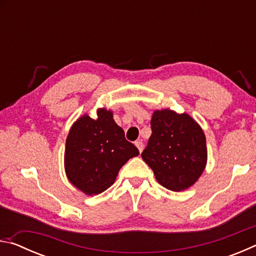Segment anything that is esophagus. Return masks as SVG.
<instances>
[{"label": "esophagus", "mask_w": 256, "mask_h": 256, "mask_svg": "<svg viewBox=\"0 0 256 256\" xmlns=\"http://www.w3.org/2000/svg\"><path fill=\"white\" fill-rule=\"evenodd\" d=\"M136 146V148L138 149V151H140V152H142V150H144V144H142L141 141H136V144H134Z\"/></svg>", "instance_id": "1"}]
</instances>
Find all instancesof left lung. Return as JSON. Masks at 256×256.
I'll return each instance as SVG.
<instances>
[{"instance_id":"1","label":"left lung","mask_w":256,"mask_h":256,"mask_svg":"<svg viewBox=\"0 0 256 256\" xmlns=\"http://www.w3.org/2000/svg\"><path fill=\"white\" fill-rule=\"evenodd\" d=\"M151 136L141 154L160 185L180 192L198 180L206 164V136L188 114L170 110H156Z\"/></svg>"}]
</instances>
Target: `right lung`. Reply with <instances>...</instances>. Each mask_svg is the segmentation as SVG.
<instances>
[{
    "label": "right lung",
    "mask_w": 256,
    "mask_h": 256,
    "mask_svg": "<svg viewBox=\"0 0 256 256\" xmlns=\"http://www.w3.org/2000/svg\"><path fill=\"white\" fill-rule=\"evenodd\" d=\"M138 154L112 112L102 108L96 120L84 115L72 125L66 138V176L84 193L97 196L114 184L120 167Z\"/></svg>",
    "instance_id": "1"
}]
</instances>
